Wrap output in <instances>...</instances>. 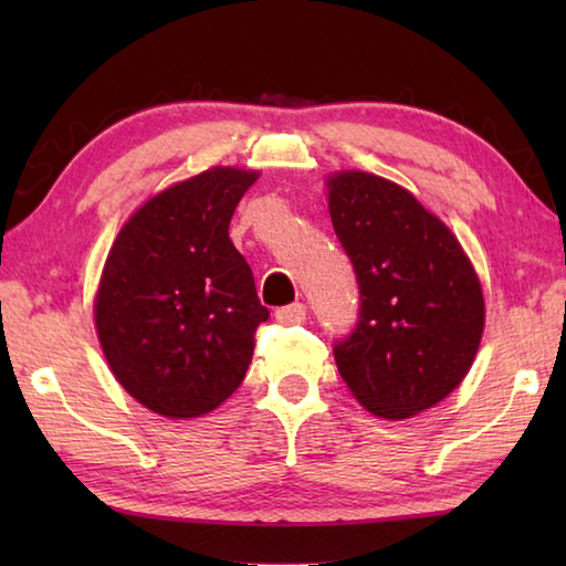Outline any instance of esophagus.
Listing matches in <instances>:
<instances>
[{
    "mask_svg": "<svg viewBox=\"0 0 566 566\" xmlns=\"http://www.w3.org/2000/svg\"><path fill=\"white\" fill-rule=\"evenodd\" d=\"M274 318L284 323V326H296V323L306 321V306L304 304H290L274 311Z\"/></svg>",
    "mask_w": 566,
    "mask_h": 566,
    "instance_id": "esophagus-1",
    "label": "esophagus"
}]
</instances>
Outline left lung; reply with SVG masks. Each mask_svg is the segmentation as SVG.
I'll use <instances>...</instances> for the list:
<instances>
[{
	"label": "left lung",
	"instance_id": "1",
	"mask_svg": "<svg viewBox=\"0 0 566 566\" xmlns=\"http://www.w3.org/2000/svg\"><path fill=\"white\" fill-rule=\"evenodd\" d=\"M328 209L359 286L355 328L333 345L340 377L379 418L426 411L464 379L482 340L472 262L450 228L389 179L335 175Z\"/></svg>",
	"mask_w": 566,
	"mask_h": 566
}]
</instances>
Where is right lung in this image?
<instances>
[{
	"label": "right lung",
	"mask_w": 566,
	"mask_h": 566,
	"mask_svg": "<svg viewBox=\"0 0 566 566\" xmlns=\"http://www.w3.org/2000/svg\"><path fill=\"white\" fill-rule=\"evenodd\" d=\"M258 172L213 167L130 216L106 258L94 318L118 384L150 411L197 418L243 381L270 318L228 223Z\"/></svg>",
	"instance_id": "obj_1"
}]
</instances>
